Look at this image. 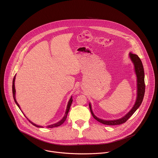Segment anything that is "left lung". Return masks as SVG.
Segmentation results:
<instances>
[{"instance_id": "8db88e82", "label": "left lung", "mask_w": 158, "mask_h": 158, "mask_svg": "<svg viewBox=\"0 0 158 158\" xmlns=\"http://www.w3.org/2000/svg\"><path fill=\"white\" fill-rule=\"evenodd\" d=\"M129 57L130 60H131L132 63L134 65V70L135 74L136 76V89H137V93H136V101L131 109L127 112V113L123 116L121 118L117 119H113V120H104L100 119L98 118L93 111L92 106L91 102H89V106L90 108V110H91V114L93 116V118L99 121V123L106 124V125H111V126H114V125H119L121 124L124 123L127 121V120L134 113L136 110L139 108V107L141 106L144 96L145 93V84H144V71L143 65L142 64V62L140 59V58L136 55L132 54L131 52L129 53Z\"/></svg>"}]
</instances>
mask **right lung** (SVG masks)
I'll return each instance as SVG.
<instances>
[{
	"label": "right lung",
	"instance_id": "1",
	"mask_svg": "<svg viewBox=\"0 0 158 158\" xmlns=\"http://www.w3.org/2000/svg\"><path fill=\"white\" fill-rule=\"evenodd\" d=\"M15 76L16 75H15V76H14V79H13V81H12V93H13V98H14V101H15V104H17V106H18V107L20 109V110L22 111V110H21V109H20V106H19V104H18V102H17V101H16V99H15ZM73 96H71V98H70V99L69 100V101H68V103H67V107H66V110H65V114H64V116H63V118L59 121H58V122H57V123H54V124H50V125H48V126H46V127H48V128H52V127H57V126H60L61 124H62L64 123V121H65V119H66V118H67V114H68V112H69V109H70V107H71V104H72V102H73ZM22 113L24 114V112L22 111ZM24 115L25 116V117H26V115L24 114ZM26 118L29 120V121L32 124H33L34 126H35V127H44L43 126H39V125H37V124H35V123H32L31 121H30L27 117H26Z\"/></svg>",
	"mask_w": 158,
	"mask_h": 158
}]
</instances>
